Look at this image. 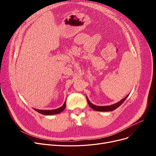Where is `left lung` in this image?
<instances>
[{
	"label": "left lung",
	"instance_id": "8db88e82",
	"mask_svg": "<svg viewBox=\"0 0 156 156\" xmlns=\"http://www.w3.org/2000/svg\"><path fill=\"white\" fill-rule=\"evenodd\" d=\"M129 95L128 94L125 98H123V99H121L120 101L118 102L116 104H112L111 105H105V106H99V105H94L92 103L90 102V101L88 99V97H87V102L88 104V105H90V107L92 109H93L95 111H114L116 109H117L118 107H119V106L124 102V101L126 99V98L128 97V95Z\"/></svg>",
	"mask_w": 156,
	"mask_h": 156
}]
</instances>
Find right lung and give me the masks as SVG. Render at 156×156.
<instances>
[{
  "instance_id": "add662e5",
  "label": "right lung",
  "mask_w": 156,
  "mask_h": 156,
  "mask_svg": "<svg viewBox=\"0 0 156 156\" xmlns=\"http://www.w3.org/2000/svg\"><path fill=\"white\" fill-rule=\"evenodd\" d=\"M66 102L65 101L64 104L61 106V107L55 109H52V110H41V109H34L35 111H37L38 112L44 114V115H53V114H57L63 111L66 108Z\"/></svg>"
}]
</instances>
